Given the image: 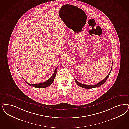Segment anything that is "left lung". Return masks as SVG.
Returning a JSON list of instances; mask_svg holds the SVG:
<instances>
[{
  "label": "left lung",
  "instance_id": "1",
  "mask_svg": "<svg viewBox=\"0 0 129 129\" xmlns=\"http://www.w3.org/2000/svg\"><path fill=\"white\" fill-rule=\"evenodd\" d=\"M112 67H111V70L110 71L109 73L108 74V75L106 77V78L105 79H104L103 80L101 81L100 82H98V83L97 84L94 85H86L84 84H82V83H80V82H79L77 80L75 79V81L76 83H77V84L78 85V86H79L80 87H82L83 88H85V89H92V88H97V87H99L100 86H101L106 81L108 78L109 77V75L111 73V70H112Z\"/></svg>",
  "mask_w": 129,
  "mask_h": 129
}]
</instances>
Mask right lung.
Segmentation results:
<instances>
[{
	"mask_svg": "<svg viewBox=\"0 0 129 129\" xmlns=\"http://www.w3.org/2000/svg\"><path fill=\"white\" fill-rule=\"evenodd\" d=\"M57 69L58 68L57 67L56 69H55L53 75L52 76H51L49 80H47L46 81L42 82V83H38V84H30L28 83L26 81H25L29 85L32 86L33 87H35V88H46L49 86L50 85L52 84V83H53V82L54 80V79L56 77V74H57Z\"/></svg>",
	"mask_w": 129,
	"mask_h": 129,
	"instance_id": "add662e5",
	"label": "right lung"
}]
</instances>
